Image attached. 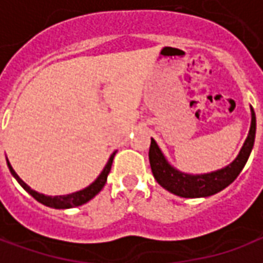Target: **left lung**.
Instances as JSON below:
<instances>
[{"label": "left lung", "instance_id": "8db88e82", "mask_svg": "<svg viewBox=\"0 0 263 263\" xmlns=\"http://www.w3.org/2000/svg\"><path fill=\"white\" fill-rule=\"evenodd\" d=\"M251 112H252L251 129H249L248 138L243 143L237 159L224 169L207 173V175L194 176V175H186V173L176 171L175 167H172L167 163V160L160 152L156 142L154 139H151L149 162H151V169H152L156 182L159 183L162 187L169 190L171 193L187 198L207 197L211 194L218 193L222 189H226L228 184H231L242 171V167L249 158V154L252 151V146H254L255 131H256V118H255L254 108H251Z\"/></svg>", "mask_w": 263, "mask_h": 263}]
</instances>
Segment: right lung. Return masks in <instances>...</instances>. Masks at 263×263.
Masks as SVG:
<instances>
[{"instance_id":"1","label":"right lung","mask_w":263,"mask_h":263,"mask_svg":"<svg viewBox=\"0 0 263 263\" xmlns=\"http://www.w3.org/2000/svg\"><path fill=\"white\" fill-rule=\"evenodd\" d=\"M114 156H115V152L111 155V158H109L108 163L105 165L104 167V171L101 172V175L96 179V182L91 183L88 187L83 189L80 192H76V193H71V194H67V196H54V197H49V196H45V194H41V193H36L35 190H32L28 184H26L22 179H21L15 171L12 169V166L8 163V167L11 173H12V176L18 180L22 187L25 189L28 193L31 194L32 197L37 200L39 203L45 204V205H48V207H53V209H71V207H77V205H81V204L87 203L88 200H91L96 194H98L101 192V189L104 187V184L107 182V176H108L109 171H111V165H112V160H114Z\"/></svg>"}]
</instances>
